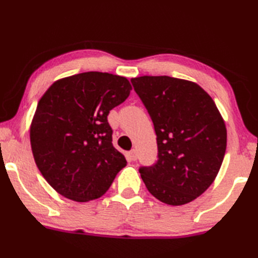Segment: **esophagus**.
Instances as JSON below:
<instances>
[{
    "instance_id": "34e87169",
    "label": "esophagus",
    "mask_w": 258,
    "mask_h": 258,
    "mask_svg": "<svg viewBox=\"0 0 258 258\" xmlns=\"http://www.w3.org/2000/svg\"><path fill=\"white\" fill-rule=\"evenodd\" d=\"M128 156H130V158L132 161H136V160H138V151H136V150L130 151L128 152Z\"/></svg>"
}]
</instances>
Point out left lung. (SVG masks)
Listing matches in <instances>:
<instances>
[{"label": "left lung", "instance_id": "1", "mask_svg": "<svg viewBox=\"0 0 258 258\" xmlns=\"http://www.w3.org/2000/svg\"><path fill=\"white\" fill-rule=\"evenodd\" d=\"M131 81L157 136V161L141 167V177L162 203L187 204L220 172L227 143L225 122L213 98L195 82L166 75Z\"/></svg>", "mask_w": 258, "mask_h": 258}]
</instances>
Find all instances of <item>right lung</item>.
Masks as SVG:
<instances>
[{
  "instance_id": "add662e5",
  "label": "right lung",
  "mask_w": 258,
  "mask_h": 258,
  "mask_svg": "<svg viewBox=\"0 0 258 258\" xmlns=\"http://www.w3.org/2000/svg\"><path fill=\"white\" fill-rule=\"evenodd\" d=\"M131 90L124 76L85 72L55 81L42 95L30 126L31 149L58 194L79 203L96 200L126 166L112 144L107 115Z\"/></svg>"
}]
</instances>
